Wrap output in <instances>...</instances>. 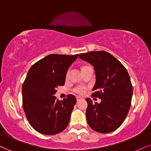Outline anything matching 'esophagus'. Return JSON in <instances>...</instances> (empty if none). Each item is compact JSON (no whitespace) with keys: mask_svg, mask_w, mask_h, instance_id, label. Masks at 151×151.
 <instances>
[{"mask_svg":"<svg viewBox=\"0 0 151 151\" xmlns=\"http://www.w3.org/2000/svg\"><path fill=\"white\" fill-rule=\"evenodd\" d=\"M76 98H77V101H79L81 99V98L80 97V96H77V97H76Z\"/></svg>","mask_w":151,"mask_h":151,"instance_id":"obj_1","label":"esophagus"}]
</instances>
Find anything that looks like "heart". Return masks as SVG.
Wrapping results in <instances>:
<instances>
[{
	"label": "heart",
	"instance_id": "1",
	"mask_svg": "<svg viewBox=\"0 0 151 151\" xmlns=\"http://www.w3.org/2000/svg\"><path fill=\"white\" fill-rule=\"evenodd\" d=\"M87 67V66H84V67H82V69L84 68V67ZM68 74H69V72H67V76H68ZM74 91H75V92H77L78 93H80V94H81V93H84V87H77V88H76L75 89H74Z\"/></svg>",
	"mask_w": 151,
	"mask_h": 151
}]
</instances>
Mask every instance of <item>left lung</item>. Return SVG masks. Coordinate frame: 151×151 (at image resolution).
Segmentation results:
<instances>
[{
  "label": "left lung",
  "mask_w": 151,
  "mask_h": 151,
  "mask_svg": "<svg viewBox=\"0 0 151 151\" xmlns=\"http://www.w3.org/2000/svg\"><path fill=\"white\" fill-rule=\"evenodd\" d=\"M81 60L93 65L96 83L91 96L101 99L93 104L86 99V117L93 131L108 133L116 130L126 119L131 107L133 86L124 66L110 53L93 51L79 55Z\"/></svg>",
  "instance_id": "1"
}]
</instances>
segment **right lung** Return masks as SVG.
I'll use <instances>...</instances> for the list:
<instances>
[{"label":"right lung","instance_id":"add662e5","mask_svg":"<svg viewBox=\"0 0 151 151\" xmlns=\"http://www.w3.org/2000/svg\"><path fill=\"white\" fill-rule=\"evenodd\" d=\"M78 55L52 54L30 67L22 84V106L33 129L45 135H55L68 126L75 105L72 94L59 101L55 96L57 88L65 84L69 67Z\"/></svg>","mask_w":151,"mask_h":151}]
</instances>
